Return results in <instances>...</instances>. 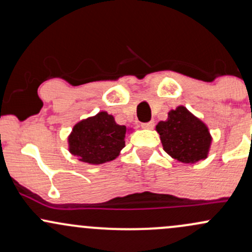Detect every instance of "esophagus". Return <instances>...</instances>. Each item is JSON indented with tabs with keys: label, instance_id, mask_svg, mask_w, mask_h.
Wrapping results in <instances>:
<instances>
[{
	"label": "esophagus",
	"instance_id": "34e87169",
	"mask_svg": "<svg viewBox=\"0 0 252 252\" xmlns=\"http://www.w3.org/2000/svg\"><path fill=\"white\" fill-rule=\"evenodd\" d=\"M142 128L143 129H153L154 128V122H148V123H142Z\"/></svg>",
	"mask_w": 252,
	"mask_h": 252
}]
</instances>
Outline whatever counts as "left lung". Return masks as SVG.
I'll return each instance as SVG.
<instances>
[{"label":"left lung","instance_id":"left-lung-1","mask_svg":"<svg viewBox=\"0 0 252 252\" xmlns=\"http://www.w3.org/2000/svg\"><path fill=\"white\" fill-rule=\"evenodd\" d=\"M155 130L164 152L178 162L195 163L209 156L212 143L209 126L184 105L170 110Z\"/></svg>","mask_w":252,"mask_h":252}]
</instances>
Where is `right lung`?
<instances>
[{
	"label": "right lung",
	"mask_w": 252,
	"mask_h": 252,
	"mask_svg": "<svg viewBox=\"0 0 252 252\" xmlns=\"http://www.w3.org/2000/svg\"><path fill=\"white\" fill-rule=\"evenodd\" d=\"M131 130L117 124L112 115L99 111L73 126L67 137L68 152L77 160L89 164L109 162L126 147V135Z\"/></svg>",
	"instance_id": "1"
}]
</instances>
